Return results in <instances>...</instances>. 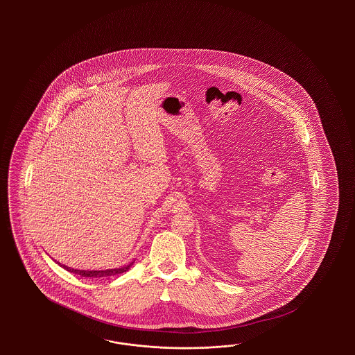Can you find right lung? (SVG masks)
<instances>
[{
  "label": "right lung",
  "mask_w": 355,
  "mask_h": 355,
  "mask_svg": "<svg viewBox=\"0 0 355 355\" xmlns=\"http://www.w3.org/2000/svg\"><path fill=\"white\" fill-rule=\"evenodd\" d=\"M132 263H134V261H131L130 264L125 266V267H121V268L101 269V270H83V269L70 268V267L64 266V264H61V263H57V264H58L60 267L66 269V270H69V272H71V273H76V275H79V276H82V277H87V279H103V277H110V276L121 275V273L129 270L130 267L132 266Z\"/></svg>",
  "instance_id": "right-lung-1"
}]
</instances>
